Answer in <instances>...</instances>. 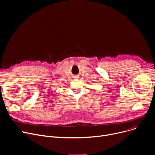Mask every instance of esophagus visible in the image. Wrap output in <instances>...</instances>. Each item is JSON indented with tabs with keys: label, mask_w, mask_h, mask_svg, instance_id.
<instances>
[{
	"label": "esophagus",
	"mask_w": 155,
	"mask_h": 155,
	"mask_svg": "<svg viewBox=\"0 0 155 155\" xmlns=\"http://www.w3.org/2000/svg\"><path fill=\"white\" fill-rule=\"evenodd\" d=\"M75 78H78V76L76 75V76H75Z\"/></svg>",
	"instance_id": "obj_1"
}]
</instances>
